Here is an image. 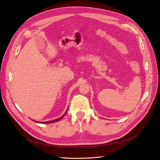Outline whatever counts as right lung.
<instances>
[{
	"label": "right lung",
	"mask_w": 160,
	"mask_h": 160,
	"mask_svg": "<svg viewBox=\"0 0 160 160\" xmlns=\"http://www.w3.org/2000/svg\"><path fill=\"white\" fill-rule=\"evenodd\" d=\"M67 111H68V110L66 111V112L61 116V118H59V119H55V120H54V121H47V122H37V121H35V122H39V123H43V124H48V123H53V122H57V121H60V120H61L64 116H65V115H66V112H67Z\"/></svg>",
	"instance_id": "add662e5"
}]
</instances>
